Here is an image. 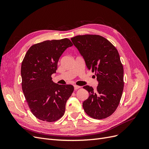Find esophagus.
I'll list each match as a JSON object with an SVG mask.
<instances>
[{"label":"esophagus","instance_id":"esophagus-1","mask_svg":"<svg viewBox=\"0 0 149 149\" xmlns=\"http://www.w3.org/2000/svg\"><path fill=\"white\" fill-rule=\"evenodd\" d=\"M81 88V86H77V85H74V90H77L78 89H79Z\"/></svg>","mask_w":149,"mask_h":149}]
</instances>
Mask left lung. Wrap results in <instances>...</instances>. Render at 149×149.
<instances>
[{
    "label": "left lung",
    "instance_id": "8db88e82",
    "mask_svg": "<svg viewBox=\"0 0 149 149\" xmlns=\"http://www.w3.org/2000/svg\"><path fill=\"white\" fill-rule=\"evenodd\" d=\"M71 40L98 81L96 90L88 85L83 87L89 93L83 109L92 118L105 119L118 107L124 89V68L119 53L109 40L98 35H78Z\"/></svg>",
    "mask_w": 149,
    "mask_h": 149
}]
</instances>
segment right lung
Segmentation results:
<instances>
[{
	"mask_svg": "<svg viewBox=\"0 0 149 149\" xmlns=\"http://www.w3.org/2000/svg\"><path fill=\"white\" fill-rule=\"evenodd\" d=\"M72 45L68 38L46 40L31 46L22 61V91L31 112L40 120L52 123L65 114L74 87L55 84L52 74L63 53Z\"/></svg>",
	"mask_w": 149,
	"mask_h": 149,
	"instance_id": "obj_1",
	"label": "right lung"
}]
</instances>
